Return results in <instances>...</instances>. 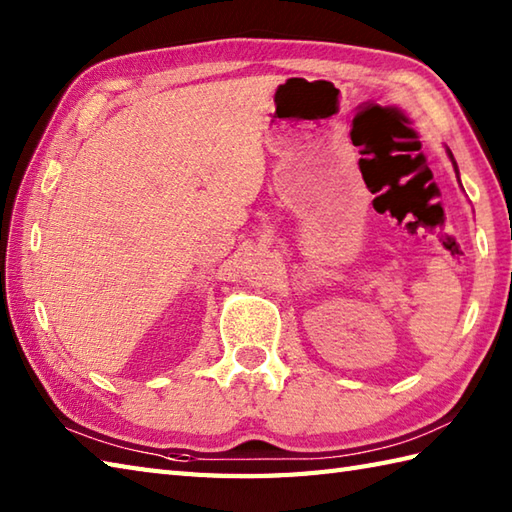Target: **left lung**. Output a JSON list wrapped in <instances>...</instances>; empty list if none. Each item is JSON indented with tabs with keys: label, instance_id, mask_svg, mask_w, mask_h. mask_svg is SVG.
I'll return each mask as SVG.
<instances>
[{
	"label": "left lung",
	"instance_id": "obj_1",
	"mask_svg": "<svg viewBox=\"0 0 512 512\" xmlns=\"http://www.w3.org/2000/svg\"><path fill=\"white\" fill-rule=\"evenodd\" d=\"M449 156H451V160H453V154H451V151H449ZM453 165H455V162H453ZM455 169H458V167H455Z\"/></svg>",
	"mask_w": 512,
	"mask_h": 512
}]
</instances>
